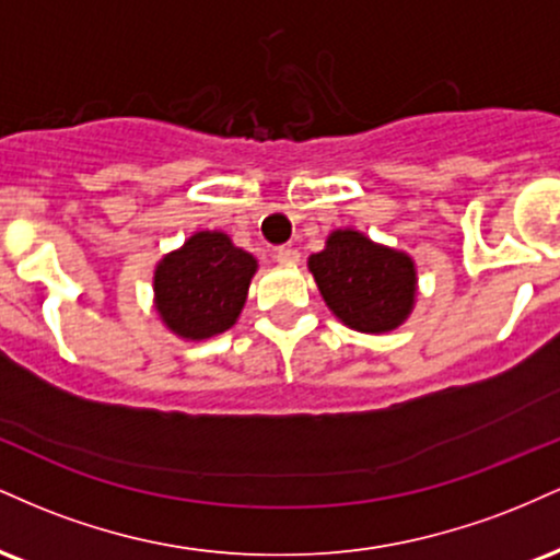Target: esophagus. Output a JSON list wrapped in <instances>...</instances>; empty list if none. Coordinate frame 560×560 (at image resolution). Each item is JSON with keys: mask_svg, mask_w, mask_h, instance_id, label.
<instances>
[{"mask_svg": "<svg viewBox=\"0 0 560 560\" xmlns=\"http://www.w3.org/2000/svg\"><path fill=\"white\" fill-rule=\"evenodd\" d=\"M276 260H279L281 266H294V262H300V253L294 247H279L276 249Z\"/></svg>", "mask_w": 560, "mask_h": 560, "instance_id": "34e87169", "label": "esophagus"}]
</instances>
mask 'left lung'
I'll use <instances>...</instances> for the list:
<instances>
[{"label":"left lung","mask_w":560,"mask_h":560,"mask_svg":"<svg viewBox=\"0 0 560 560\" xmlns=\"http://www.w3.org/2000/svg\"><path fill=\"white\" fill-rule=\"evenodd\" d=\"M307 268L329 311L350 329L392 331L413 311L416 262L361 231H331L326 247L307 258Z\"/></svg>","instance_id":"1"}]
</instances>
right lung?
I'll use <instances>...</instances> for the list:
<instances>
[{
	"label": "right lung",
	"mask_w": 560,
	"mask_h": 560,
	"mask_svg": "<svg viewBox=\"0 0 560 560\" xmlns=\"http://www.w3.org/2000/svg\"><path fill=\"white\" fill-rule=\"evenodd\" d=\"M258 260L223 231H197L155 268V307L182 339H210L240 318Z\"/></svg>",
	"instance_id": "right-lung-1"
}]
</instances>
